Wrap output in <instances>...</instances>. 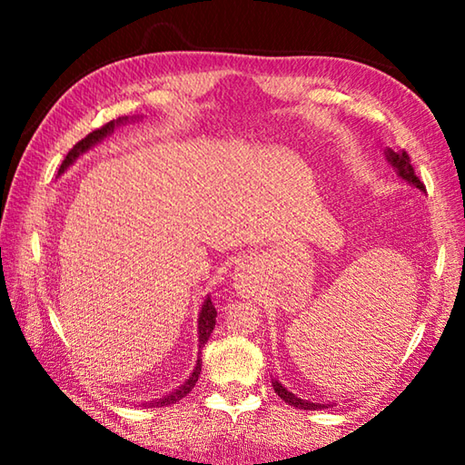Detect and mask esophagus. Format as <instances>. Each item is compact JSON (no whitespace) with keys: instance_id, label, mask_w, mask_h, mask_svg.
Masks as SVG:
<instances>
[{"instance_id":"esophagus-1","label":"esophagus","mask_w":465,"mask_h":465,"mask_svg":"<svg viewBox=\"0 0 465 465\" xmlns=\"http://www.w3.org/2000/svg\"><path fill=\"white\" fill-rule=\"evenodd\" d=\"M248 282H250V275H248V272H245V270L235 273V285H238L240 290L245 288V285H248Z\"/></svg>"}]
</instances>
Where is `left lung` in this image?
<instances>
[{
    "label": "left lung",
    "mask_w": 465,
    "mask_h": 465,
    "mask_svg": "<svg viewBox=\"0 0 465 465\" xmlns=\"http://www.w3.org/2000/svg\"><path fill=\"white\" fill-rule=\"evenodd\" d=\"M385 160H388L393 165V170L398 172V175L401 177L403 182H408L410 185L418 187L420 192H426V185L420 182V177L416 175V172H413V165L410 162L408 152H403V150L396 152V150H391V147H388V150H385ZM272 385H273V391L278 393V396L285 403H290V406H293V408H300V410H322V408H328V406H325V403H313V401L298 398V396H295V393L285 390L278 380H273Z\"/></svg>",
    "instance_id": "obj_1"
}]
</instances>
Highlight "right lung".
Instances as JSON below:
<instances>
[{
  "label": "right lung",
  "instance_id": "obj_1",
  "mask_svg": "<svg viewBox=\"0 0 465 465\" xmlns=\"http://www.w3.org/2000/svg\"><path fill=\"white\" fill-rule=\"evenodd\" d=\"M125 122H127V115H125V117H117V120L107 122L105 125H102L100 130H94L92 134H87L82 142H77V143L72 147V150L67 152L65 160L62 162V165H59L57 175H62V173L67 170V167L77 160V157H80L82 153H85V152L90 150V147H94L95 143H100V142L104 140V137L110 135V134L114 132L115 125L125 124ZM215 318H217V312H215V308H213L210 295H207V298L203 300V305H202L200 318H197V335H200V351H197V361H195L193 373L190 375V380H185V383H182V388L173 390L172 393H167V396H163V398H160V400H155V401H147L145 406H150V408L170 406V403L180 401L182 398H185L187 393H190V391L193 390V385H195L197 378H200V371H202V358H200V353H202V348L205 345V341L210 340V335H212V331H213V328H215Z\"/></svg>",
  "mask_w": 465,
  "mask_h": 465
}]
</instances>
